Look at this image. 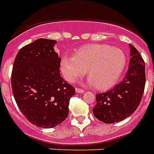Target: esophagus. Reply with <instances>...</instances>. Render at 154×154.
Returning <instances> with one entry per match:
<instances>
[{
	"label": "esophagus",
	"mask_w": 154,
	"mask_h": 154,
	"mask_svg": "<svg viewBox=\"0 0 154 154\" xmlns=\"http://www.w3.org/2000/svg\"><path fill=\"white\" fill-rule=\"evenodd\" d=\"M76 92H77V93H84L85 92V90L82 89V88H76Z\"/></svg>",
	"instance_id": "esophagus-1"
}]
</instances>
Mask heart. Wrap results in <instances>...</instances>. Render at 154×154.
I'll return each instance as SVG.
<instances>
[{"label":"heart","mask_w":154,"mask_h":154,"mask_svg":"<svg viewBox=\"0 0 154 154\" xmlns=\"http://www.w3.org/2000/svg\"><path fill=\"white\" fill-rule=\"evenodd\" d=\"M127 63L124 52L104 44H89L76 49L73 57L64 56L61 60V70L65 78L74 82L85 75L95 88L105 90L115 85Z\"/></svg>","instance_id":"b5f03b06"}]
</instances>
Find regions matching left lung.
I'll return each mask as SVG.
<instances>
[{
  "mask_svg": "<svg viewBox=\"0 0 154 154\" xmlns=\"http://www.w3.org/2000/svg\"><path fill=\"white\" fill-rule=\"evenodd\" d=\"M131 47L129 68L124 79L113 88L97 94L93 115L105 123L123 120L135 112L142 100L146 85L145 62L138 50Z\"/></svg>",
  "mask_w": 154,
  "mask_h": 154,
  "instance_id": "8db88e82",
  "label": "left lung"
}]
</instances>
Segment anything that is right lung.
<instances>
[{"label": "right lung", "mask_w": 154, "mask_h": 154, "mask_svg": "<svg viewBox=\"0 0 154 154\" xmlns=\"http://www.w3.org/2000/svg\"><path fill=\"white\" fill-rule=\"evenodd\" d=\"M55 40L38 38L19 51L12 67V89L16 104L36 127L52 128L69 115L75 88L60 75Z\"/></svg>", "instance_id": "right-lung-1"}]
</instances>
